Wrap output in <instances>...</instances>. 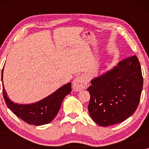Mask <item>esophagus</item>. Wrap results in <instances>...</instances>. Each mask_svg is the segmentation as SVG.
<instances>
[{
	"label": "esophagus",
	"mask_w": 149,
	"mask_h": 149,
	"mask_svg": "<svg viewBox=\"0 0 149 149\" xmlns=\"http://www.w3.org/2000/svg\"><path fill=\"white\" fill-rule=\"evenodd\" d=\"M87 83H88L87 79L84 76H79L73 81L72 87L74 91H81L86 88Z\"/></svg>",
	"instance_id": "obj_1"
}]
</instances>
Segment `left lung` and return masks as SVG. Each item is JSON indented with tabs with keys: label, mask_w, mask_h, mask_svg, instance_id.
<instances>
[{
	"label": "left lung",
	"mask_w": 149,
	"mask_h": 149,
	"mask_svg": "<svg viewBox=\"0 0 149 149\" xmlns=\"http://www.w3.org/2000/svg\"><path fill=\"white\" fill-rule=\"evenodd\" d=\"M87 88L89 113L97 125L107 127L123 122L135 113L140 100L143 77L135 55L95 77Z\"/></svg>",
	"instance_id": "left-lung-1"
}]
</instances>
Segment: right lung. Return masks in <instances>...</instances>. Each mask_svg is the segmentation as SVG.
I'll list each match as a JSON object with an SVG mask.
<instances>
[{
    "label": "right lung",
    "mask_w": 149,
    "mask_h": 149,
    "mask_svg": "<svg viewBox=\"0 0 149 149\" xmlns=\"http://www.w3.org/2000/svg\"><path fill=\"white\" fill-rule=\"evenodd\" d=\"M3 69L2 83H3ZM71 83L63 85L52 94L36 102L22 104L12 102L8 97L4 85L3 94L8 108L24 121L34 125H42L50 123L60 111L63 100L71 92Z\"/></svg>",
    "instance_id": "add662e5"
}]
</instances>
